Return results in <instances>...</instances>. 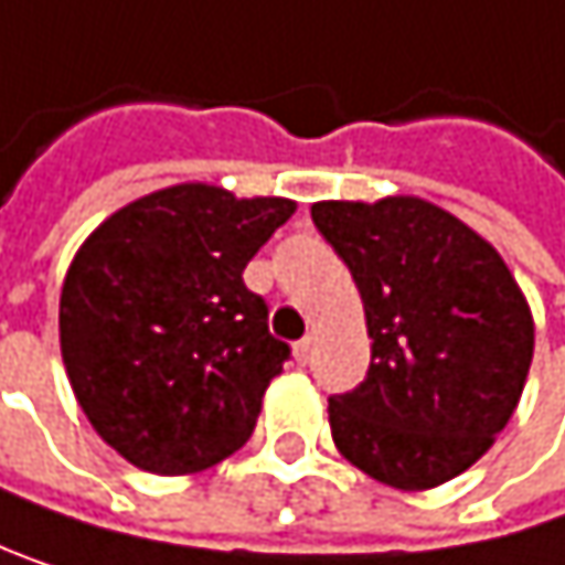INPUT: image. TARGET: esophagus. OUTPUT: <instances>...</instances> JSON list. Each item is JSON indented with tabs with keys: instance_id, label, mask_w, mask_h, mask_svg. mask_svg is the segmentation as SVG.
I'll return each mask as SVG.
<instances>
[{
	"instance_id": "obj_1",
	"label": "esophagus",
	"mask_w": 565,
	"mask_h": 565,
	"mask_svg": "<svg viewBox=\"0 0 565 565\" xmlns=\"http://www.w3.org/2000/svg\"><path fill=\"white\" fill-rule=\"evenodd\" d=\"M292 355H296L299 365H306V362L312 359V339H299V342L292 345Z\"/></svg>"
}]
</instances>
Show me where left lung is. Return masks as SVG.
<instances>
[{
    "mask_svg": "<svg viewBox=\"0 0 565 565\" xmlns=\"http://www.w3.org/2000/svg\"><path fill=\"white\" fill-rule=\"evenodd\" d=\"M312 223L349 266L372 339L359 388L329 398L339 454L430 490L507 427L533 362V316L500 253L422 196L322 200Z\"/></svg>",
    "mask_w": 565,
    "mask_h": 565,
    "instance_id": "left-lung-1",
    "label": "left lung"
}]
</instances>
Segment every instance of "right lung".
I'll list each match as a JSON object with an SVG mask.
<instances>
[{
	"label": "right lung",
	"mask_w": 565,
	"mask_h": 565,
	"mask_svg": "<svg viewBox=\"0 0 565 565\" xmlns=\"http://www.w3.org/2000/svg\"><path fill=\"white\" fill-rule=\"evenodd\" d=\"M292 213L286 196L177 183L111 213L75 253L58 306L65 372L135 467L196 473L249 440L289 345L243 269Z\"/></svg>",
	"instance_id": "add662e5"
}]
</instances>
